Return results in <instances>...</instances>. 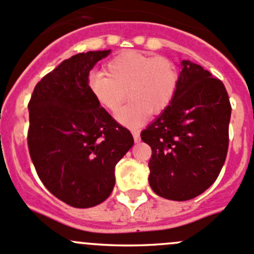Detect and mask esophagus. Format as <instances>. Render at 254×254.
<instances>
[{"instance_id":"esophagus-1","label":"esophagus","mask_w":254,"mask_h":254,"mask_svg":"<svg viewBox=\"0 0 254 254\" xmlns=\"http://www.w3.org/2000/svg\"><path fill=\"white\" fill-rule=\"evenodd\" d=\"M132 136H134V141L135 142H139L140 141V132L139 131L134 130V131H132Z\"/></svg>"}]
</instances>
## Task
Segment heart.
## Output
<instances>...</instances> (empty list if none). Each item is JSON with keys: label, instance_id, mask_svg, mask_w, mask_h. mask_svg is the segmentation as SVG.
I'll return each mask as SVG.
<instances>
[{"label": "heart", "instance_id": "obj_1", "mask_svg": "<svg viewBox=\"0 0 254 254\" xmlns=\"http://www.w3.org/2000/svg\"><path fill=\"white\" fill-rule=\"evenodd\" d=\"M105 70L88 77V89L95 102L113 114L129 94L131 102L118 114V120L129 127L144 124L150 113H164L179 88V72L165 57L127 51L110 59Z\"/></svg>", "mask_w": 254, "mask_h": 254}]
</instances>
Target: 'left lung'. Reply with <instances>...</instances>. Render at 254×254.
I'll return each mask as SVG.
<instances>
[{
    "instance_id": "8db88e82",
    "label": "left lung",
    "mask_w": 254,
    "mask_h": 254,
    "mask_svg": "<svg viewBox=\"0 0 254 254\" xmlns=\"http://www.w3.org/2000/svg\"><path fill=\"white\" fill-rule=\"evenodd\" d=\"M171 105L140 136L151 147L149 184L156 195L186 201L216 181L228 151L231 103L225 85L182 61Z\"/></svg>"
}]
</instances>
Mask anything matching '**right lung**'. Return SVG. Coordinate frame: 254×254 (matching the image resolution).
Returning a JSON list of instances; mask_svg holds the SVG:
<instances>
[{"instance_id": "right-lung-1", "label": "right lung", "mask_w": 254, "mask_h": 254, "mask_svg": "<svg viewBox=\"0 0 254 254\" xmlns=\"http://www.w3.org/2000/svg\"><path fill=\"white\" fill-rule=\"evenodd\" d=\"M109 53L65 59L37 83L28 103L27 142L37 175L52 195L77 208L109 197L115 165L134 144L88 89L90 69Z\"/></svg>"}]
</instances>
